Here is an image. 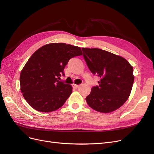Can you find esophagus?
Segmentation results:
<instances>
[{
	"label": "esophagus",
	"instance_id": "esophagus-1",
	"mask_svg": "<svg viewBox=\"0 0 154 154\" xmlns=\"http://www.w3.org/2000/svg\"><path fill=\"white\" fill-rule=\"evenodd\" d=\"M73 87H74V88H78L79 87H80V85H76V84H73Z\"/></svg>",
	"mask_w": 154,
	"mask_h": 154
}]
</instances>
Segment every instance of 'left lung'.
I'll return each instance as SVG.
<instances>
[{"instance_id": "8db88e82", "label": "left lung", "mask_w": 154, "mask_h": 154, "mask_svg": "<svg viewBox=\"0 0 154 154\" xmlns=\"http://www.w3.org/2000/svg\"><path fill=\"white\" fill-rule=\"evenodd\" d=\"M87 66L100 78L99 85L93 87L86 97L94 110L109 113L122 106L132 91L133 67L124 58L97 48H82Z\"/></svg>"}]
</instances>
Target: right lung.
<instances>
[{"instance_id":"right-lung-1","label":"right lung","mask_w":154,"mask_h":154,"mask_svg":"<svg viewBox=\"0 0 154 154\" xmlns=\"http://www.w3.org/2000/svg\"><path fill=\"white\" fill-rule=\"evenodd\" d=\"M82 54L81 48L64 43L45 45L36 50L22 69L20 90L34 109L49 112L60 108L71 94V85L60 82L69 60Z\"/></svg>"}]
</instances>
